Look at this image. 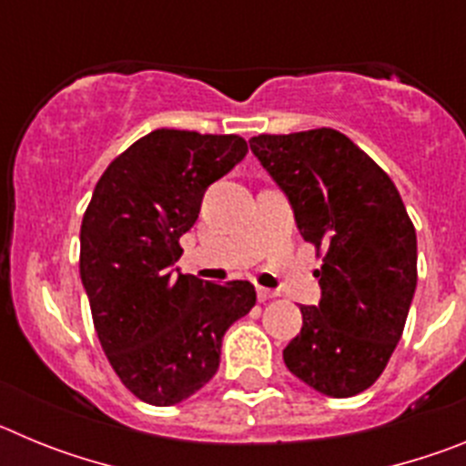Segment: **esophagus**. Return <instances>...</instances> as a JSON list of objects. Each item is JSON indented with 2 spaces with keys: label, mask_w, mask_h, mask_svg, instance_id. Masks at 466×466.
<instances>
[{
  "label": "esophagus",
  "mask_w": 466,
  "mask_h": 466,
  "mask_svg": "<svg viewBox=\"0 0 466 466\" xmlns=\"http://www.w3.org/2000/svg\"><path fill=\"white\" fill-rule=\"evenodd\" d=\"M257 296H258V300H270V299H275V296H278V291H273V289H263V287H258L257 289Z\"/></svg>",
  "instance_id": "1"
}]
</instances>
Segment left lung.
<instances>
[{
  "label": "left lung",
  "instance_id": "obj_1",
  "mask_svg": "<svg viewBox=\"0 0 466 466\" xmlns=\"http://www.w3.org/2000/svg\"><path fill=\"white\" fill-rule=\"evenodd\" d=\"M294 209L303 240L324 247L322 299L284 364L327 397L364 392L392 357L418 284V238L394 182L343 133L317 127L249 139Z\"/></svg>",
  "mask_w": 466,
  "mask_h": 466
}]
</instances>
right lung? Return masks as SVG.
Wrapping results in <instances>:
<instances>
[{
    "label": "right lung",
    "mask_w": 466,
    "mask_h": 466,
    "mask_svg": "<svg viewBox=\"0 0 466 466\" xmlns=\"http://www.w3.org/2000/svg\"><path fill=\"white\" fill-rule=\"evenodd\" d=\"M238 135L160 127L109 163L81 221V282L111 369L137 399L175 406L212 380L254 284L172 275L208 187L245 158Z\"/></svg>",
    "instance_id": "add662e5"
}]
</instances>
